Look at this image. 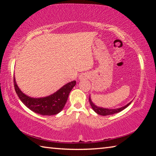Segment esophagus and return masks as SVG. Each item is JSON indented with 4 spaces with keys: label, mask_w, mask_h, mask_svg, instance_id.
Returning a JSON list of instances; mask_svg holds the SVG:
<instances>
[{
    "label": "esophagus",
    "mask_w": 156,
    "mask_h": 156,
    "mask_svg": "<svg viewBox=\"0 0 156 156\" xmlns=\"http://www.w3.org/2000/svg\"><path fill=\"white\" fill-rule=\"evenodd\" d=\"M89 76V74H87V73H82V74L79 76V80H87V79H88Z\"/></svg>",
    "instance_id": "1"
}]
</instances>
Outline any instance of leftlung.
Returning a JSON list of instances; mask_svg holds the SVG:
<instances>
[{
    "label": "left lung",
    "instance_id": "obj_1",
    "mask_svg": "<svg viewBox=\"0 0 156 156\" xmlns=\"http://www.w3.org/2000/svg\"><path fill=\"white\" fill-rule=\"evenodd\" d=\"M89 103H90L91 106L92 107V109L95 112L98 114L99 115H112V114H114V113H119L120 112H122V110H124L125 109V108L127 107L131 103V102H129L127 105H126L125 106L122 107L120 108H118V109H106V108H102V107H98L96 105H95L94 104V102L91 101V97L89 96Z\"/></svg>",
    "mask_w": 156,
    "mask_h": 156
}]
</instances>
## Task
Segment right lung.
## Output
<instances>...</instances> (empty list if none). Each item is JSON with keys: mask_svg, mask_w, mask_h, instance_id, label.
<instances>
[{"mask_svg": "<svg viewBox=\"0 0 156 156\" xmlns=\"http://www.w3.org/2000/svg\"><path fill=\"white\" fill-rule=\"evenodd\" d=\"M76 83V80L70 82L50 96L35 98L27 96L20 91L14 76V89L21 102L32 112L43 115H56L61 112Z\"/></svg>", "mask_w": 156, "mask_h": 156, "instance_id": "1", "label": "right lung"}]
</instances>
